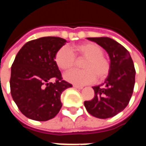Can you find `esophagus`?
<instances>
[{
	"mask_svg": "<svg viewBox=\"0 0 146 146\" xmlns=\"http://www.w3.org/2000/svg\"><path fill=\"white\" fill-rule=\"evenodd\" d=\"M73 88H75L76 89H82L83 87L81 86H78V85H73Z\"/></svg>",
	"mask_w": 146,
	"mask_h": 146,
	"instance_id": "esophagus-1",
	"label": "esophagus"
}]
</instances>
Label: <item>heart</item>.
<instances>
[{
  "label": "heart",
  "instance_id": "1",
  "mask_svg": "<svg viewBox=\"0 0 146 146\" xmlns=\"http://www.w3.org/2000/svg\"><path fill=\"white\" fill-rule=\"evenodd\" d=\"M72 52L66 46L60 48L55 54L54 61L62 70H69L75 66L76 58L85 59L82 64L83 70H71L65 74L67 81L78 85L92 84L97 79L105 80L110 73L111 64L105 56L104 49L94 42H88L74 46ZM74 53H73L72 52Z\"/></svg>",
  "mask_w": 146,
  "mask_h": 146
}]
</instances>
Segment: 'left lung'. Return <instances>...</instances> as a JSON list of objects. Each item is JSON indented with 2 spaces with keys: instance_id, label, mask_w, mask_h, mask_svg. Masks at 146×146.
Wrapping results in <instances>:
<instances>
[{
  "instance_id": "obj_1",
  "label": "left lung",
  "mask_w": 146,
  "mask_h": 146,
  "mask_svg": "<svg viewBox=\"0 0 146 146\" xmlns=\"http://www.w3.org/2000/svg\"><path fill=\"white\" fill-rule=\"evenodd\" d=\"M104 48L110 55L111 70L101 85L95 86V97L84 102L91 115L100 119L116 116L128 105L134 91L135 69L128 51L110 37H88Z\"/></svg>"
}]
</instances>
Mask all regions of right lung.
<instances>
[{"mask_svg": "<svg viewBox=\"0 0 146 146\" xmlns=\"http://www.w3.org/2000/svg\"><path fill=\"white\" fill-rule=\"evenodd\" d=\"M66 40L44 36L28 41L11 66L10 88L13 100L28 118L46 121L54 118L61 107V95L72 84L62 80L54 56ZM54 79V83L49 82Z\"/></svg>", "mask_w": 146, "mask_h": 146, "instance_id": "obj_1", "label": "right lung"}]
</instances>
